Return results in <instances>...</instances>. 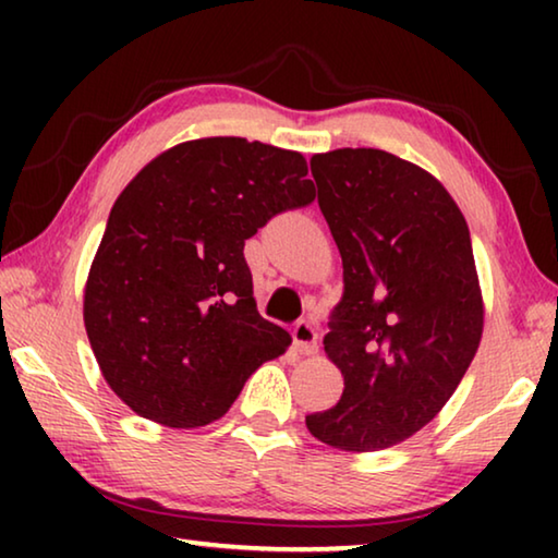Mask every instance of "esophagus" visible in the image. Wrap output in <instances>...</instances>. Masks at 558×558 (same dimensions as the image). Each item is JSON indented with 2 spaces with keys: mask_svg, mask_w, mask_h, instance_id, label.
Returning a JSON list of instances; mask_svg holds the SVG:
<instances>
[{
  "mask_svg": "<svg viewBox=\"0 0 558 558\" xmlns=\"http://www.w3.org/2000/svg\"><path fill=\"white\" fill-rule=\"evenodd\" d=\"M292 339H295V347L302 354H313L317 349V329L313 327V323H307V319H300L295 325V329H292Z\"/></svg>",
  "mask_w": 558,
  "mask_h": 558,
  "instance_id": "obj_1",
  "label": "esophagus"
}]
</instances>
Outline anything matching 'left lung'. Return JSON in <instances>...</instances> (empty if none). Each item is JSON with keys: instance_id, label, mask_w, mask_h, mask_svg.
<instances>
[{"instance_id": "left-lung-1", "label": "left lung", "mask_w": 558, "mask_h": 558, "mask_svg": "<svg viewBox=\"0 0 558 558\" xmlns=\"http://www.w3.org/2000/svg\"><path fill=\"white\" fill-rule=\"evenodd\" d=\"M310 169L344 268L325 335L344 391L305 423L332 448L384 450L436 418L480 347L470 231L436 177L384 149H335Z\"/></svg>"}]
</instances>
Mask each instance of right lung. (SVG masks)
I'll use <instances>...</instances> for the list:
<instances>
[{"label":"right lung","instance_id":"add662e5","mask_svg":"<svg viewBox=\"0 0 558 558\" xmlns=\"http://www.w3.org/2000/svg\"><path fill=\"white\" fill-rule=\"evenodd\" d=\"M300 153L204 137L155 157L112 204L83 323L112 391L143 418L199 428L290 347L243 258L272 216L315 202Z\"/></svg>","mask_w":558,"mask_h":558}]
</instances>
